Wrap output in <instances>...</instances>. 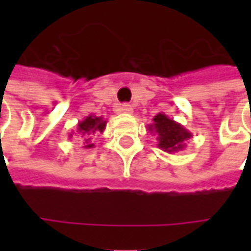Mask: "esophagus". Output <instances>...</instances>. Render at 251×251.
<instances>
[{"label": "esophagus", "mask_w": 251, "mask_h": 251, "mask_svg": "<svg viewBox=\"0 0 251 251\" xmlns=\"http://www.w3.org/2000/svg\"><path fill=\"white\" fill-rule=\"evenodd\" d=\"M120 111L121 113H127V114H131V113L134 111V109H132V106H131V104H127V103H126V104H123V106H121Z\"/></svg>", "instance_id": "34e87169"}]
</instances>
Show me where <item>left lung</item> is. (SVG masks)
<instances>
[{
	"label": "left lung",
	"mask_w": 251,
	"mask_h": 251,
	"mask_svg": "<svg viewBox=\"0 0 251 251\" xmlns=\"http://www.w3.org/2000/svg\"><path fill=\"white\" fill-rule=\"evenodd\" d=\"M152 121L153 123L148 126V131L156 137L158 148L168 153L183 151L187 141L193 137L187 128H184L177 121L169 119L163 113H158Z\"/></svg>",
	"instance_id": "obj_1"
}]
</instances>
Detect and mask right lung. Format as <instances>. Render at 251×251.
Instances as JSON below:
<instances>
[{
	"instance_id": "add662e5",
	"label": "right lung",
	"mask_w": 251,
	"mask_h": 251,
	"mask_svg": "<svg viewBox=\"0 0 251 251\" xmlns=\"http://www.w3.org/2000/svg\"><path fill=\"white\" fill-rule=\"evenodd\" d=\"M106 123L107 121L103 120V117H98L89 114L86 116L82 121H79L76 124V134H79L83 138V144H85V150H91L95 147V144H92V135L98 134V132H103L106 128ZM73 137V132L70 134V138Z\"/></svg>"
}]
</instances>
